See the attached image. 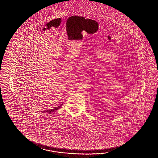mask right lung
<instances>
[{"label":"right lung","instance_id":"1","mask_svg":"<svg viewBox=\"0 0 158 158\" xmlns=\"http://www.w3.org/2000/svg\"><path fill=\"white\" fill-rule=\"evenodd\" d=\"M62 104H61V105H60V106H58L57 107H56L55 108H54V109H52V110H43V112H42V113H54V112H55L56 110H57L59 108H61V106H62Z\"/></svg>","mask_w":158,"mask_h":158}]
</instances>
